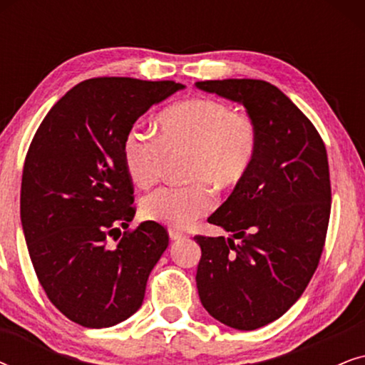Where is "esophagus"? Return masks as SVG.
Instances as JSON below:
<instances>
[{"mask_svg":"<svg viewBox=\"0 0 365 365\" xmlns=\"http://www.w3.org/2000/svg\"><path fill=\"white\" fill-rule=\"evenodd\" d=\"M169 237H171L173 241H176V239H182V237H186V234L179 231V229H174V227H171V229H169Z\"/></svg>","mask_w":365,"mask_h":365,"instance_id":"obj_1","label":"esophagus"}]
</instances>
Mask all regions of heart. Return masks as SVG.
I'll use <instances>...</instances> for the list:
<instances>
[{"mask_svg": "<svg viewBox=\"0 0 365 365\" xmlns=\"http://www.w3.org/2000/svg\"><path fill=\"white\" fill-rule=\"evenodd\" d=\"M159 136L134 126L123 141L124 166L133 181L151 187L163 178L168 154L189 151L187 186H164L144 197L149 221L186 227L216 206L209 181L232 186L246 176L259 148V129L246 113L226 103L192 98L168 108L158 119Z\"/></svg>", "mask_w": 365, "mask_h": 365, "instance_id": "b5f03b06", "label": "heart"}]
</instances>
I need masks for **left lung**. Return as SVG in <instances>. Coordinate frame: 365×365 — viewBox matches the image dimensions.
Instances as JSON below:
<instances>
[{
  "mask_svg": "<svg viewBox=\"0 0 365 365\" xmlns=\"http://www.w3.org/2000/svg\"><path fill=\"white\" fill-rule=\"evenodd\" d=\"M196 86L242 104L259 129L252 166L207 219L232 237H194L204 309L229 327L254 331L292 307L321 261L331 216L327 151L306 114L271 83Z\"/></svg>",
  "mask_w": 365,
  "mask_h": 365,
  "instance_id": "1",
  "label": "left lung"
}]
</instances>
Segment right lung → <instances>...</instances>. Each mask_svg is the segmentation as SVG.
Here are the masks:
<instances>
[{
	"label": "right lung",
	"instance_id": "add662e5",
	"mask_svg": "<svg viewBox=\"0 0 365 365\" xmlns=\"http://www.w3.org/2000/svg\"><path fill=\"white\" fill-rule=\"evenodd\" d=\"M182 88L86 79L49 109L29 144L21 179L29 257L53 306L79 326L111 327L133 316L166 251L161 224L128 229L136 209L123 141L153 104Z\"/></svg>",
	"mask_w": 365,
	"mask_h": 365
}]
</instances>
